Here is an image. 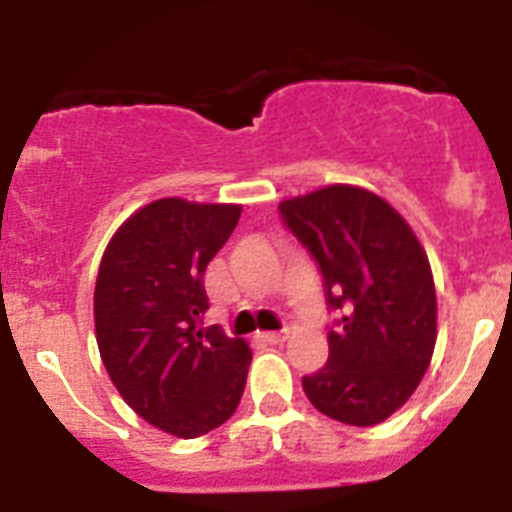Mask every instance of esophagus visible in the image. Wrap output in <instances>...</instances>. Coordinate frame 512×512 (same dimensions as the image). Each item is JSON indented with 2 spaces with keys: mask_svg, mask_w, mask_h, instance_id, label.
I'll list each match as a JSON object with an SVG mask.
<instances>
[{
  "mask_svg": "<svg viewBox=\"0 0 512 512\" xmlns=\"http://www.w3.org/2000/svg\"><path fill=\"white\" fill-rule=\"evenodd\" d=\"M259 338L266 343H284L287 341V330H269V333H259Z\"/></svg>",
  "mask_w": 512,
  "mask_h": 512,
  "instance_id": "34e87169",
  "label": "esophagus"
}]
</instances>
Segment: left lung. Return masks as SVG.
<instances>
[{"mask_svg":"<svg viewBox=\"0 0 512 512\" xmlns=\"http://www.w3.org/2000/svg\"><path fill=\"white\" fill-rule=\"evenodd\" d=\"M279 210L318 261L330 307H343L328 364L302 377V390L338 423H382L413 397L436 348L425 248L390 202L354 184L289 197Z\"/></svg>","mask_w":512,"mask_h":512,"instance_id":"1","label":"left lung"}]
</instances>
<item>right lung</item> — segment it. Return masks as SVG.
<instances>
[{"instance_id": "obj_1", "label": "right lung", "mask_w": 512, "mask_h": 512, "mask_svg": "<svg viewBox=\"0 0 512 512\" xmlns=\"http://www.w3.org/2000/svg\"><path fill=\"white\" fill-rule=\"evenodd\" d=\"M241 205L164 197L115 230L94 284L102 364L130 408L176 438H197L235 413L251 348L217 328L205 269L238 225Z\"/></svg>"}]
</instances>
